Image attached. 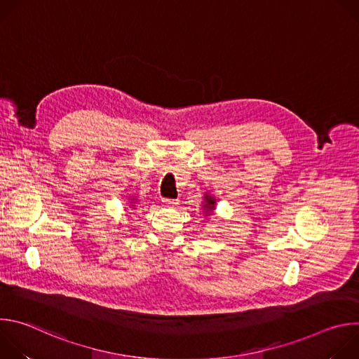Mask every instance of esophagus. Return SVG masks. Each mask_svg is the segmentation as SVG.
<instances>
[{
  "mask_svg": "<svg viewBox=\"0 0 359 359\" xmlns=\"http://www.w3.org/2000/svg\"><path fill=\"white\" fill-rule=\"evenodd\" d=\"M162 203L165 204V206H176L177 200H175V198H163Z\"/></svg>",
  "mask_w": 359,
  "mask_h": 359,
  "instance_id": "esophagus-1",
  "label": "esophagus"
}]
</instances>
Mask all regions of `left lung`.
Returning <instances> with one entry per match:
<instances>
[{"label":"left lung","mask_w":359,"mask_h":359,"mask_svg":"<svg viewBox=\"0 0 359 359\" xmlns=\"http://www.w3.org/2000/svg\"><path fill=\"white\" fill-rule=\"evenodd\" d=\"M215 203H216V201H215L212 197H208L206 206H204V208H206V209H210V210H212V209H215Z\"/></svg>","instance_id":"1"}]
</instances>
